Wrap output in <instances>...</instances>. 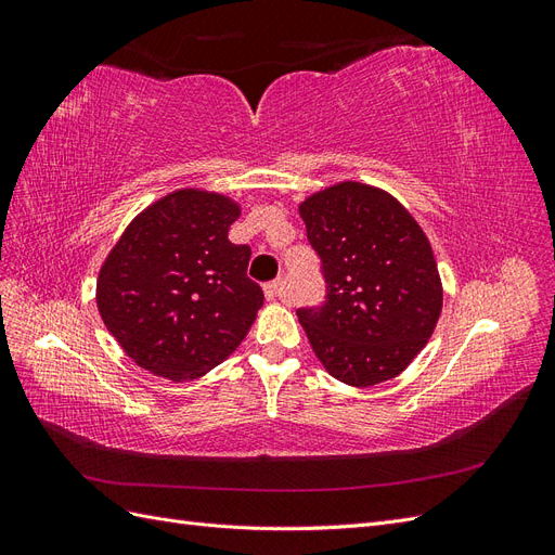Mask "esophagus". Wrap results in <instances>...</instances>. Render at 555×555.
I'll list each match as a JSON object with an SVG mask.
<instances>
[{"label": "esophagus", "instance_id": "1", "mask_svg": "<svg viewBox=\"0 0 555 555\" xmlns=\"http://www.w3.org/2000/svg\"><path fill=\"white\" fill-rule=\"evenodd\" d=\"M263 292H266V298H268V300H275V298H280L282 292H284V282H282V280H275V282H271V284H266Z\"/></svg>", "mask_w": 555, "mask_h": 555}]
</instances>
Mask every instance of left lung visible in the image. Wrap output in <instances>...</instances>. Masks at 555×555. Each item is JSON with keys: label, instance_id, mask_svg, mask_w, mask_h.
<instances>
[{"label": "left lung", "instance_id": "left-lung-1", "mask_svg": "<svg viewBox=\"0 0 555 555\" xmlns=\"http://www.w3.org/2000/svg\"><path fill=\"white\" fill-rule=\"evenodd\" d=\"M298 212L328 289L322 308L298 310L314 357L357 389L398 377L442 314V278L424 229L393 194L359 180L312 192Z\"/></svg>", "mask_w": 555, "mask_h": 555}]
</instances>
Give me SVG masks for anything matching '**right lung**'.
<instances>
[{"instance_id":"obj_1","label":"right lung","mask_w":555,"mask_h":555,"mask_svg":"<svg viewBox=\"0 0 555 555\" xmlns=\"http://www.w3.org/2000/svg\"><path fill=\"white\" fill-rule=\"evenodd\" d=\"M241 204L182 188L143 208L99 268L96 308L147 373L192 382L227 361L263 306L249 247L229 241Z\"/></svg>"}]
</instances>
